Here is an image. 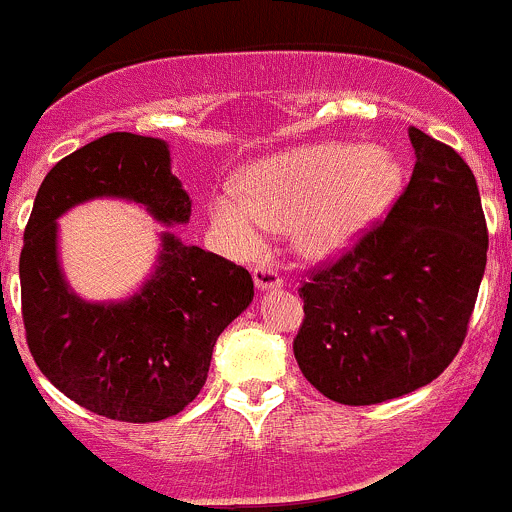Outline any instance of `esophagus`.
I'll return each instance as SVG.
<instances>
[{
    "mask_svg": "<svg viewBox=\"0 0 512 512\" xmlns=\"http://www.w3.org/2000/svg\"><path fill=\"white\" fill-rule=\"evenodd\" d=\"M254 283H256L258 291H273V288L283 286V278L278 276L273 268L258 266V268H254Z\"/></svg>",
    "mask_w": 512,
    "mask_h": 512,
    "instance_id": "1",
    "label": "esophagus"
}]
</instances>
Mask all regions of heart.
Instances as JSON below:
<instances>
[{"instance_id": "1", "label": "heart", "mask_w": 512, "mask_h": 512, "mask_svg": "<svg viewBox=\"0 0 512 512\" xmlns=\"http://www.w3.org/2000/svg\"><path fill=\"white\" fill-rule=\"evenodd\" d=\"M406 171L368 144L298 146L251 166L249 194L226 189L211 201V224L234 254L254 258L273 229H293L301 256L331 261L351 251L396 204Z\"/></svg>"}]
</instances>
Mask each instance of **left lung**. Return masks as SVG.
Segmentation results:
<instances>
[{
	"label": "left lung",
	"instance_id": "left-lung-1",
	"mask_svg": "<svg viewBox=\"0 0 512 512\" xmlns=\"http://www.w3.org/2000/svg\"><path fill=\"white\" fill-rule=\"evenodd\" d=\"M416 166L383 224L298 288V368L343 406L428 386L463 346L488 261L470 166L411 126Z\"/></svg>",
	"mask_w": 512,
	"mask_h": 512
}]
</instances>
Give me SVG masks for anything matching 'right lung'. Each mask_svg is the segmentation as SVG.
Masks as SVG:
<instances>
[{
    "label": "right lung",
    "mask_w": 512,
    "mask_h": 512,
    "mask_svg": "<svg viewBox=\"0 0 512 512\" xmlns=\"http://www.w3.org/2000/svg\"><path fill=\"white\" fill-rule=\"evenodd\" d=\"M94 199L139 204L161 226H184L191 216L164 139L114 131L64 156L44 176L24 229L19 281L29 351L86 411L164 421L199 396L216 338L254 301V281L246 268L166 229L154 268L131 296L86 301L62 271L57 221Z\"/></svg>",
    "instance_id": "right-lung-1"
}]
</instances>
